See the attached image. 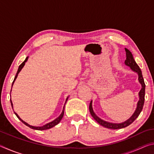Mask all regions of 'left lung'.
I'll use <instances>...</instances> for the list:
<instances>
[{"mask_svg": "<svg viewBox=\"0 0 154 154\" xmlns=\"http://www.w3.org/2000/svg\"><path fill=\"white\" fill-rule=\"evenodd\" d=\"M125 50H126V60H125V64H126L127 66H128L130 67L132 71L136 72L139 75V81L140 84L142 85V88L140 91L139 92V100L137 103V107L136 111H134V114L132 115L131 118L130 119H128L127 121L123 122V123L121 124H113V123H110V122H105L101 119L100 118H99L98 116H96V115L94 113V112L93 111L92 109V101L90 104V106H89V109H90V112L92 116L93 117V118L95 119V120L98 122V123L105 128H110V129H120V128H123L126 127L128 126H129L130 124H131L132 122H133L135 119H136L138 116H139V114L140 112H141L143 107V105H144V102H145V84L144 82V79H143V75H142V72L141 70L140 69L139 66H138V64L136 63V62L134 61V59L133 58V56L131 52H130L128 49L125 48Z\"/></svg>", "mask_w": 154, "mask_h": 154, "instance_id": "1", "label": "left lung"}]
</instances>
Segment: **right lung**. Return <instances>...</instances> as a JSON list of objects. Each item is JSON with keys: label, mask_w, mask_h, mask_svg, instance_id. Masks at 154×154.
I'll return each mask as SVG.
<instances>
[{"label": "right lung", "mask_w": 154, "mask_h": 154, "mask_svg": "<svg viewBox=\"0 0 154 154\" xmlns=\"http://www.w3.org/2000/svg\"><path fill=\"white\" fill-rule=\"evenodd\" d=\"M28 57H26V58L25 59V60L22 62V64H21L20 66H19V68H18V70H17V73H16V75H15V78H14V82H13V83H12V86H13V84H14V82H15V80L16 79V78H17V75H18V73H19V72H20V71L21 70H22V69L23 68V66H24V64H25V62L27 61V60H28ZM68 100V98H66V100ZM11 100V106H12V108H13V104H12V102H11V100ZM64 106H65V105H64ZM64 107H63V110H62V113H61V115L58 118H56V119H54V121H52V122H49V123H48V124H45V125H44V126H41V127H36V126H30V125H29L28 124H27L26 122H25L24 121H23L22 119H21L19 116H18V115L15 113V112H14L15 113V116H16L17 117V118L20 119V120L22 122V123H24L25 125H26L27 126H28L29 128H32V129H34V130H48V129H49V128H52V127H54V126H55L56 125H57L60 122V120L62 119V117H63V116H64Z\"/></svg>", "instance_id": "add662e5"}]
</instances>
